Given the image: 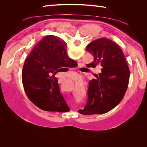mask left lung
I'll return each mask as SVG.
<instances>
[{
	"label": "left lung",
	"instance_id": "8db88e82",
	"mask_svg": "<svg viewBox=\"0 0 147 147\" xmlns=\"http://www.w3.org/2000/svg\"><path fill=\"white\" fill-rule=\"evenodd\" d=\"M94 57L88 67L101 66L96 79L89 82L87 103L78 112L85 115L103 114L115 107L123 98L129 80V69L121 49L116 43L100 38L87 45Z\"/></svg>",
	"mask_w": 147,
	"mask_h": 147
}]
</instances>
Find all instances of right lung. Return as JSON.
I'll return each mask as SVG.
<instances>
[{"label":"right lung","mask_w":147,"mask_h":147,"mask_svg":"<svg viewBox=\"0 0 147 147\" xmlns=\"http://www.w3.org/2000/svg\"><path fill=\"white\" fill-rule=\"evenodd\" d=\"M66 48L64 41L55 35H47L34 47L24 62L22 82L25 92L29 100L43 110H70L55 77L61 68L72 67L76 64V61L68 56Z\"/></svg>","instance_id":"right-lung-1"}]
</instances>
